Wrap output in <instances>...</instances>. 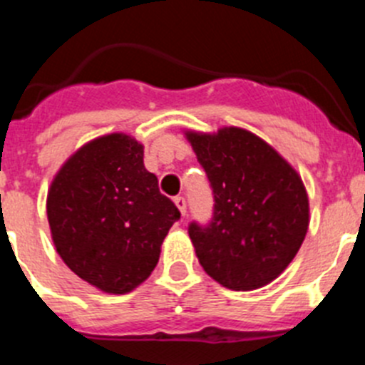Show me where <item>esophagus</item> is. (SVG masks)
Masks as SVG:
<instances>
[{"instance_id": "34e87169", "label": "esophagus", "mask_w": 365, "mask_h": 365, "mask_svg": "<svg viewBox=\"0 0 365 365\" xmlns=\"http://www.w3.org/2000/svg\"><path fill=\"white\" fill-rule=\"evenodd\" d=\"M175 205L178 207V210L182 212V216H185V214H187V202H185V198H183V196H176Z\"/></svg>"}]
</instances>
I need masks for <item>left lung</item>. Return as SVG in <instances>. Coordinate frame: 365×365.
I'll list each match as a JSON object with an SVG mask.
<instances>
[{"label":"left lung","instance_id":"left-lung-1","mask_svg":"<svg viewBox=\"0 0 365 365\" xmlns=\"http://www.w3.org/2000/svg\"><path fill=\"white\" fill-rule=\"evenodd\" d=\"M183 135L216 202L209 227H189L200 264L229 290L267 286L294 261L308 232L309 200L301 175L248 129L225 125Z\"/></svg>","mask_w":365,"mask_h":365}]
</instances>
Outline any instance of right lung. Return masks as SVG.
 Returning a JSON list of instances; mask_svg holds the SVG:
<instances>
[{
	"mask_svg": "<svg viewBox=\"0 0 365 365\" xmlns=\"http://www.w3.org/2000/svg\"><path fill=\"white\" fill-rule=\"evenodd\" d=\"M46 216L64 264L97 290L124 295L155 270L180 210L145 169L144 145L128 133H110L61 165Z\"/></svg>",
	"mask_w": 365,
	"mask_h": 365,
	"instance_id": "add662e5",
	"label": "right lung"
}]
</instances>
